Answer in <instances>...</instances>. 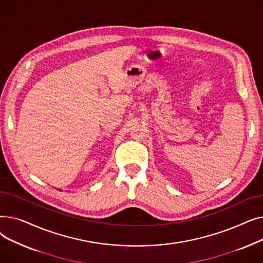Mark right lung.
<instances>
[{"label":"right lung","mask_w":263,"mask_h":263,"mask_svg":"<svg viewBox=\"0 0 263 263\" xmlns=\"http://www.w3.org/2000/svg\"><path fill=\"white\" fill-rule=\"evenodd\" d=\"M60 191H62V190H60Z\"/></svg>","instance_id":"obj_1"}]
</instances>
